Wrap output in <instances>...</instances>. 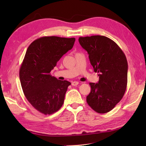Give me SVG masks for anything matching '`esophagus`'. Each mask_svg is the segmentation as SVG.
I'll use <instances>...</instances> for the list:
<instances>
[{
  "mask_svg": "<svg viewBox=\"0 0 146 146\" xmlns=\"http://www.w3.org/2000/svg\"><path fill=\"white\" fill-rule=\"evenodd\" d=\"M78 82H71V85L72 86H76L78 85Z\"/></svg>",
  "mask_w": 146,
  "mask_h": 146,
  "instance_id": "34e87169",
  "label": "esophagus"
}]
</instances>
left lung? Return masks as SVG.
<instances>
[{"instance_id":"8db88e82","label":"left lung","mask_w":146,"mask_h":146,"mask_svg":"<svg viewBox=\"0 0 146 146\" xmlns=\"http://www.w3.org/2000/svg\"><path fill=\"white\" fill-rule=\"evenodd\" d=\"M78 41L87 51L99 76L97 83H90L91 91L86 102L96 112H108L121 100L126 90L128 64L125 55L115 42L104 36L80 37Z\"/></svg>"}]
</instances>
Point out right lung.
I'll return each mask as SVG.
<instances>
[{
  "mask_svg": "<svg viewBox=\"0 0 146 146\" xmlns=\"http://www.w3.org/2000/svg\"><path fill=\"white\" fill-rule=\"evenodd\" d=\"M75 38L44 36L36 39L27 48L19 70L25 97L32 106L44 115L60 109L71 83L51 75L57 62L72 49Z\"/></svg>",
  "mask_w": 146,
  "mask_h": 146,
  "instance_id": "right-lung-1",
  "label": "right lung"
}]
</instances>
